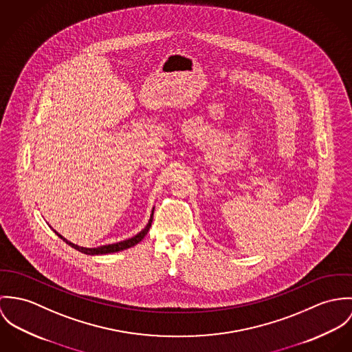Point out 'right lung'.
<instances>
[{
    "label": "right lung",
    "instance_id": "obj_1",
    "mask_svg": "<svg viewBox=\"0 0 352 352\" xmlns=\"http://www.w3.org/2000/svg\"><path fill=\"white\" fill-rule=\"evenodd\" d=\"M153 217H154V210H153L151 217H150V220H148V224L144 227V230H142L139 234H135L133 237L126 239V240H122V241H118V243H113V244L100 245V247H96V248H86V247H80V245H77V244H73L72 241H69L67 239H65L62 234H58L56 231H54V232L58 234L63 241H66L69 245H72L73 248H76L77 251L82 252V254H86V255H105V254H112V252H118V251H122V250L131 248V247L136 245L139 241H142V240L144 239V236L150 231V227H151V223H153Z\"/></svg>",
    "mask_w": 352,
    "mask_h": 352
}]
</instances>
